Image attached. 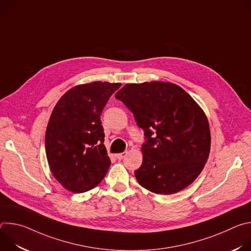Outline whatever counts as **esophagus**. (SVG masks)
<instances>
[{"label": "esophagus", "mask_w": 251, "mask_h": 251, "mask_svg": "<svg viewBox=\"0 0 251 251\" xmlns=\"http://www.w3.org/2000/svg\"><path fill=\"white\" fill-rule=\"evenodd\" d=\"M126 156H127V152H123V153L117 154V155H116V158L119 159V160H122V159H124Z\"/></svg>", "instance_id": "obj_1"}]
</instances>
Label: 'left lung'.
Here are the masks:
<instances>
[{"label":"left lung","instance_id":"left-lung-1","mask_svg":"<svg viewBox=\"0 0 251 251\" xmlns=\"http://www.w3.org/2000/svg\"><path fill=\"white\" fill-rule=\"evenodd\" d=\"M115 98L144 131L143 163L134 172L138 183L160 195L190 186L210 149L208 121L198 103L180 86L162 81L126 84Z\"/></svg>","mask_w":251,"mask_h":251}]
</instances>
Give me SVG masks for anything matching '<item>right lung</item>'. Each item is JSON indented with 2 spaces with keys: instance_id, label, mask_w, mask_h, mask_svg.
<instances>
[{
  "instance_id": "right-lung-1",
  "label": "right lung",
  "mask_w": 251,
  "mask_h": 251,
  "mask_svg": "<svg viewBox=\"0 0 251 251\" xmlns=\"http://www.w3.org/2000/svg\"><path fill=\"white\" fill-rule=\"evenodd\" d=\"M120 83L75 86L56 103L46 131L50 171L64 189L84 193L101 183L111 161L104 146L100 115Z\"/></svg>"
}]
</instances>
